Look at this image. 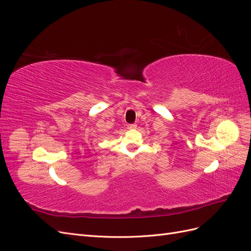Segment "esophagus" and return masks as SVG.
Returning <instances> with one entry per match:
<instances>
[{
    "mask_svg": "<svg viewBox=\"0 0 251 251\" xmlns=\"http://www.w3.org/2000/svg\"><path fill=\"white\" fill-rule=\"evenodd\" d=\"M137 127V125H135V124H133V125H127V128L128 130H134V128H136Z\"/></svg>",
    "mask_w": 251,
    "mask_h": 251,
    "instance_id": "esophagus-1",
    "label": "esophagus"
}]
</instances>
